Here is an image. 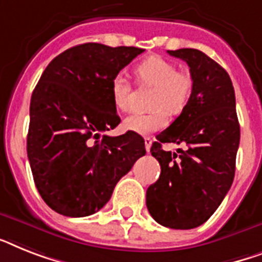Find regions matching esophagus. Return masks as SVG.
I'll use <instances>...</instances> for the list:
<instances>
[{
	"label": "esophagus",
	"mask_w": 262,
	"mask_h": 262,
	"mask_svg": "<svg viewBox=\"0 0 262 262\" xmlns=\"http://www.w3.org/2000/svg\"><path fill=\"white\" fill-rule=\"evenodd\" d=\"M150 146H152V138L145 137V149H146V152H149Z\"/></svg>",
	"instance_id": "obj_1"
}]
</instances>
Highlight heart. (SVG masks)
<instances>
[{"instance_id":"heart-1","label":"heart","mask_w":262,"mask_h":262,"mask_svg":"<svg viewBox=\"0 0 262 262\" xmlns=\"http://www.w3.org/2000/svg\"><path fill=\"white\" fill-rule=\"evenodd\" d=\"M136 82L140 86L155 89L150 113H133L124 120L126 130L137 135H150L168 124L169 112L179 114L190 101L192 93V78L188 72L178 71L172 61L161 56H149L141 60L133 70ZM113 105L120 112L129 109L130 83L122 75H117L110 86Z\"/></svg>"}]
</instances>
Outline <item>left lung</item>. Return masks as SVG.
<instances>
[{
  "label": "left lung",
  "mask_w": 262,
  "mask_h": 262,
  "mask_svg": "<svg viewBox=\"0 0 262 262\" xmlns=\"http://www.w3.org/2000/svg\"><path fill=\"white\" fill-rule=\"evenodd\" d=\"M168 54L188 64L192 93L182 114L152 144L161 173L146 190V207L157 223L186 230L203 225L230 190L239 124L233 83L215 60L193 48ZM165 142L184 143L186 149L171 154L161 146Z\"/></svg>",
  "instance_id": "left-lung-1"
}]
</instances>
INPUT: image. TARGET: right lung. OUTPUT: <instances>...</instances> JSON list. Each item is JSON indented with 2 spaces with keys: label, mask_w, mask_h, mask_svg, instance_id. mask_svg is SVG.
I'll list each match as a JSON object with an SVG mask.
<instances>
[{
  "label": "right lung",
  "mask_w": 262,
  "mask_h": 262,
  "mask_svg": "<svg viewBox=\"0 0 262 262\" xmlns=\"http://www.w3.org/2000/svg\"><path fill=\"white\" fill-rule=\"evenodd\" d=\"M144 50L86 42L57 55L31 98L27 152L36 188L54 211L87 216L145 155L137 133H102L120 124L110 86Z\"/></svg>",
  "instance_id": "right-lung-1"
}]
</instances>
